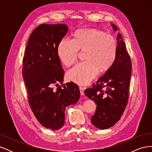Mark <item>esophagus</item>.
Listing matches in <instances>:
<instances>
[{
    "mask_svg": "<svg viewBox=\"0 0 152 152\" xmlns=\"http://www.w3.org/2000/svg\"><path fill=\"white\" fill-rule=\"evenodd\" d=\"M84 89L85 88L84 87H79V90H80V93L81 95H84Z\"/></svg>",
    "mask_w": 152,
    "mask_h": 152,
    "instance_id": "obj_1",
    "label": "esophagus"
}]
</instances>
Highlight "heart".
<instances>
[{
    "mask_svg": "<svg viewBox=\"0 0 152 152\" xmlns=\"http://www.w3.org/2000/svg\"><path fill=\"white\" fill-rule=\"evenodd\" d=\"M118 45L116 39L105 31L96 28H80L73 35V42L62 39L57 47V54L66 66L74 64L79 53H84L86 61L66 73V78L79 85H86L97 75L98 72L110 70L116 60Z\"/></svg>",
    "mask_w": 152,
    "mask_h": 152,
    "instance_id": "heart-1",
    "label": "heart"
}]
</instances>
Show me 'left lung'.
<instances>
[{
  "label": "left lung",
  "mask_w": 152,
  "mask_h": 152,
  "mask_svg": "<svg viewBox=\"0 0 152 152\" xmlns=\"http://www.w3.org/2000/svg\"><path fill=\"white\" fill-rule=\"evenodd\" d=\"M112 25L115 31L118 30L115 25ZM117 56L113 65L96 84L84 91L97 105L91 121L101 129L111 127L120 120L128 102L132 63L120 33L117 35Z\"/></svg>",
  "instance_id": "8db88e82"
}]
</instances>
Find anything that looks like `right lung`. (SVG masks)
Returning <instances> with one entry per match:
<instances>
[{
  "instance_id": "1",
  "label": "right lung",
  "mask_w": 152,
  "mask_h": 152,
  "mask_svg": "<svg viewBox=\"0 0 152 152\" xmlns=\"http://www.w3.org/2000/svg\"><path fill=\"white\" fill-rule=\"evenodd\" d=\"M68 30L64 24L40 25L30 35L23 58L30 108L41 125L53 131L63 126L65 108L76 103L80 94L73 82L62 84L64 70L57 47Z\"/></svg>"
}]
</instances>
